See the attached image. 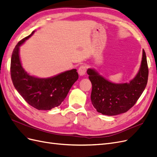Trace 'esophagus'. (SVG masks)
I'll use <instances>...</instances> for the list:
<instances>
[{"label":"esophagus","mask_w":157,"mask_h":157,"mask_svg":"<svg viewBox=\"0 0 157 157\" xmlns=\"http://www.w3.org/2000/svg\"><path fill=\"white\" fill-rule=\"evenodd\" d=\"M86 70H87V67L86 65H81L80 67L78 68V74L80 76H83L86 73Z\"/></svg>","instance_id":"34e87169"}]
</instances>
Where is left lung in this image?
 Returning a JSON list of instances; mask_svg holds the SVG:
<instances>
[{
    "mask_svg": "<svg viewBox=\"0 0 157 157\" xmlns=\"http://www.w3.org/2000/svg\"><path fill=\"white\" fill-rule=\"evenodd\" d=\"M87 73L92 84V103L97 111L109 116L126 113L138 100L147 83L149 69L145 50L139 72L129 83L109 82L92 69H88Z\"/></svg>",
    "mask_w": 157,
    "mask_h": 157,
    "instance_id": "1",
    "label": "left lung"
}]
</instances>
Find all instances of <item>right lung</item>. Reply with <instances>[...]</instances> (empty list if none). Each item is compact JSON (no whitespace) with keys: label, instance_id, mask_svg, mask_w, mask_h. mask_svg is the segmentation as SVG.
<instances>
[{"label":"right lung","instance_id":"add662e5","mask_svg":"<svg viewBox=\"0 0 157 157\" xmlns=\"http://www.w3.org/2000/svg\"><path fill=\"white\" fill-rule=\"evenodd\" d=\"M34 32L19 42L13 50L11 78L17 91L30 105L38 110H50L63 101L71 86L78 80V75L77 69H74L51 78H39L25 71L21 64L19 49Z\"/></svg>","mask_w":157,"mask_h":157}]
</instances>
